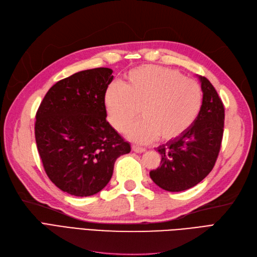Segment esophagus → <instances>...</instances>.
<instances>
[{
  "label": "esophagus",
  "instance_id": "1",
  "mask_svg": "<svg viewBox=\"0 0 257 257\" xmlns=\"http://www.w3.org/2000/svg\"><path fill=\"white\" fill-rule=\"evenodd\" d=\"M132 150H133V151H134V152H136V153H143V152H145V151H146L145 148H143V147H138V146H133V147H132Z\"/></svg>",
  "mask_w": 257,
  "mask_h": 257
}]
</instances>
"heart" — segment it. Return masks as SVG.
<instances>
[{
    "mask_svg": "<svg viewBox=\"0 0 257 257\" xmlns=\"http://www.w3.org/2000/svg\"><path fill=\"white\" fill-rule=\"evenodd\" d=\"M104 103L115 131H125L141 109L143 119L128 130L127 136L141 144L155 138L166 143L183 135L196 121L203 92L195 80L174 69L144 65L127 73L123 87L110 85Z\"/></svg>",
    "mask_w": 257,
    "mask_h": 257,
    "instance_id": "obj_1",
    "label": "heart"
}]
</instances>
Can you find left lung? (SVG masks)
I'll list each match as a JSON object with an SVG mask.
<instances>
[{
    "label": "left lung",
    "mask_w": 257,
    "mask_h": 257,
    "mask_svg": "<svg viewBox=\"0 0 257 257\" xmlns=\"http://www.w3.org/2000/svg\"><path fill=\"white\" fill-rule=\"evenodd\" d=\"M203 104L196 121L183 135L158 148L161 166L150 178L161 189L181 192L193 188L211 172L224 132V105L206 77H198Z\"/></svg>",
    "instance_id": "1"
}]
</instances>
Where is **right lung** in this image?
Instances as JSON below:
<instances>
[{"instance_id":"obj_1","label":"right lung","mask_w":257,"mask_h":257,"mask_svg":"<svg viewBox=\"0 0 257 257\" xmlns=\"http://www.w3.org/2000/svg\"><path fill=\"white\" fill-rule=\"evenodd\" d=\"M112 69L98 67L58 81L38 107L35 141L46 174L60 190L85 197L109 182L131 145L107 122L104 95Z\"/></svg>"}]
</instances>
